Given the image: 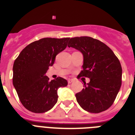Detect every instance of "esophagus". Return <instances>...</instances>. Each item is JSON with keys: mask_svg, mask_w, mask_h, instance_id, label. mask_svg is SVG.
<instances>
[{"mask_svg": "<svg viewBox=\"0 0 135 135\" xmlns=\"http://www.w3.org/2000/svg\"><path fill=\"white\" fill-rule=\"evenodd\" d=\"M74 82V80L73 79H69L68 80V83L69 84H71V82Z\"/></svg>", "mask_w": 135, "mask_h": 135, "instance_id": "obj_1", "label": "esophagus"}]
</instances>
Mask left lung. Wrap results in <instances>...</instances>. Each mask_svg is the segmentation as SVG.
Wrapping results in <instances>:
<instances>
[{
  "mask_svg": "<svg viewBox=\"0 0 135 135\" xmlns=\"http://www.w3.org/2000/svg\"><path fill=\"white\" fill-rule=\"evenodd\" d=\"M68 47L82 53L83 70L78 75L90 78L84 89L76 94L82 109L90 113H100L110 108L122 84L121 64L114 52L105 44L89 36L70 38Z\"/></svg>",
  "mask_w": 135,
  "mask_h": 135,
  "instance_id": "8db88e82",
  "label": "left lung"
}]
</instances>
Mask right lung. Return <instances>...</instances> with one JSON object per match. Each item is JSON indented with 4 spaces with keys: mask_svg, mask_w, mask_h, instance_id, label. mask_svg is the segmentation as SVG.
Masks as SVG:
<instances>
[{
    "mask_svg": "<svg viewBox=\"0 0 135 135\" xmlns=\"http://www.w3.org/2000/svg\"><path fill=\"white\" fill-rule=\"evenodd\" d=\"M70 38H44L26 46L14 61L13 84L21 103L27 110L44 113L58 99L57 90L66 86L61 77L49 81L45 75L57 54L66 48Z\"/></svg>",
    "mask_w": 135,
    "mask_h": 135,
    "instance_id": "obj_1",
    "label": "right lung"
}]
</instances>
